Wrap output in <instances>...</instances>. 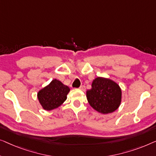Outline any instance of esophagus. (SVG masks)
Returning <instances> with one entry per match:
<instances>
[{
	"label": "esophagus",
	"instance_id": "1",
	"mask_svg": "<svg viewBox=\"0 0 156 156\" xmlns=\"http://www.w3.org/2000/svg\"><path fill=\"white\" fill-rule=\"evenodd\" d=\"M79 89H80L81 90H83V91H85V85H81V86L79 87Z\"/></svg>",
	"mask_w": 156,
	"mask_h": 156
}]
</instances>
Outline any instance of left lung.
Instances as JSON below:
<instances>
[{"label": "left lung", "mask_w": 156, "mask_h": 156, "mask_svg": "<svg viewBox=\"0 0 156 156\" xmlns=\"http://www.w3.org/2000/svg\"><path fill=\"white\" fill-rule=\"evenodd\" d=\"M122 89L111 79L97 77L92 83V88L86 92L89 104L98 112L107 115L117 110L121 105Z\"/></svg>", "instance_id": "obj_1"}]
</instances>
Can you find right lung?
<instances>
[{"mask_svg": "<svg viewBox=\"0 0 156 156\" xmlns=\"http://www.w3.org/2000/svg\"><path fill=\"white\" fill-rule=\"evenodd\" d=\"M70 88L60 80L54 79L47 86L37 93V98L44 110L50 111L58 108L66 100Z\"/></svg>", "mask_w": 156, "mask_h": 156, "instance_id": "add662e5", "label": "right lung"}]
</instances>
